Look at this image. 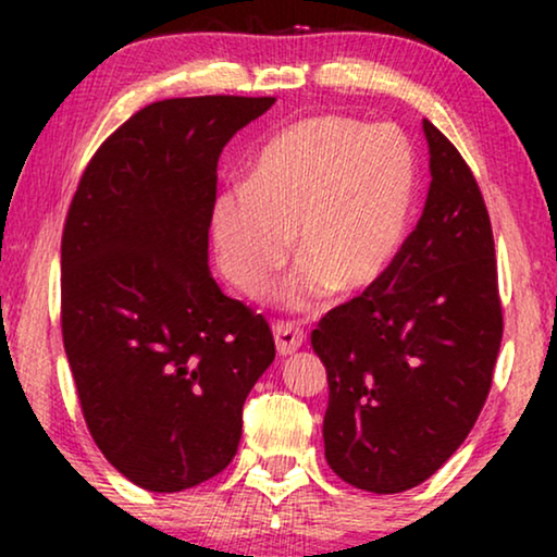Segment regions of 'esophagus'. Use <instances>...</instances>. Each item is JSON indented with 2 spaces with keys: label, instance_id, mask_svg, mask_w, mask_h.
<instances>
[{
  "label": "esophagus",
  "instance_id": "34e87169",
  "mask_svg": "<svg viewBox=\"0 0 557 557\" xmlns=\"http://www.w3.org/2000/svg\"><path fill=\"white\" fill-rule=\"evenodd\" d=\"M273 339H276V349L281 355H292L307 342V334L294 322H276L273 324Z\"/></svg>",
  "mask_w": 557,
  "mask_h": 557
}]
</instances>
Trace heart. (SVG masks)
I'll return each instance as SVG.
<instances>
[{"label":"heart","instance_id":"heart-1","mask_svg":"<svg viewBox=\"0 0 557 557\" xmlns=\"http://www.w3.org/2000/svg\"><path fill=\"white\" fill-rule=\"evenodd\" d=\"M413 200L416 154L398 128L339 113L299 119L265 141L246 185L212 202L220 271L261 299L294 243L299 269L278 294L286 307L362 294L398 256Z\"/></svg>","mask_w":557,"mask_h":557}]
</instances>
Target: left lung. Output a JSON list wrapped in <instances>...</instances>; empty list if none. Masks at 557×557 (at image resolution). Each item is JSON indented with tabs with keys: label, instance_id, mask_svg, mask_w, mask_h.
<instances>
[{
	"label": "left lung",
	"instance_id": "left-lung-1",
	"mask_svg": "<svg viewBox=\"0 0 557 557\" xmlns=\"http://www.w3.org/2000/svg\"><path fill=\"white\" fill-rule=\"evenodd\" d=\"M431 187L416 231L368 292L319 319L330 380L324 454L357 490L406 492L482 413L505 317L490 212L459 149L423 121Z\"/></svg>",
	"mask_w": 557,
	"mask_h": 557
}]
</instances>
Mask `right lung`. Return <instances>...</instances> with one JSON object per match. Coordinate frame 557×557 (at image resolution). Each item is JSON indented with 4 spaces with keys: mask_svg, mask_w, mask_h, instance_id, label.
<instances>
[{
    "mask_svg": "<svg viewBox=\"0 0 557 557\" xmlns=\"http://www.w3.org/2000/svg\"><path fill=\"white\" fill-rule=\"evenodd\" d=\"M276 98H164L90 157L60 246V326L101 454L149 492L208 482L276 357L263 314L208 271L218 159Z\"/></svg>",
    "mask_w": 557,
    "mask_h": 557,
    "instance_id": "1",
    "label": "right lung"
}]
</instances>
